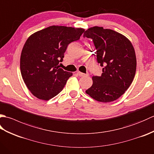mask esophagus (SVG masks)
<instances>
[{"label": "esophagus", "instance_id": "1", "mask_svg": "<svg viewBox=\"0 0 154 154\" xmlns=\"http://www.w3.org/2000/svg\"><path fill=\"white\" fill-rule=\"evenodd\" d=\"M77 74L80 77H83V76H85V75H89V74H85V73H81V72H80V71H77Z\"/></svg>", "mask_w": 154, "mask_h": 154}]
</instances>
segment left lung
Wrapping results in <instances>:
<instances>
[{"mask_svg":"<svg viewBox=\"0 0 154 154\" xmlns=\"http://www.w3.org/2000/svg\"><path fill=\"white\" fill-rule=\"evenodd\" d=\"M83 37L92 39L98 63L104 67L100 76L92 77L93 85L86 93L99 102L118 99L128 89L136 74V57L132 43L119 32L99 26L88 29Z\"/></svg>","mask_w":154,"mask_h":154,"instance_id":"8db88e82","label":"left lung"}]
</instances>
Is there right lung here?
<instances>
[{
	"instance_id": "add662e5",
	"label": "right lung",
	"mask_w": 154,
	"mask_h": 154,
	"mask_svg": "<svg viewBox=\"0 0 154 154\" xmlns=\"http://www.w3.org/2000/svg\"><path fill=\"white\" fill-rule=\"evenodd\" d=\"M83 28L51 26L29 37L20 56V71L26 85L38 99L48 100L63 90L73 73L60 68L67 45L77 41Z\"/></svg>"
}]
</instances>
